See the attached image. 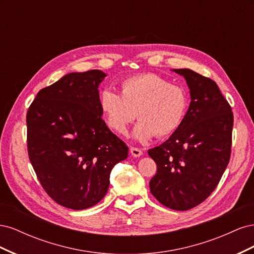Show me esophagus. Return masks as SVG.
<instances>
[{
    "mask_svg": "<svg viewBox=\"0 0 254 254\" xmlns=\"http://www.w3.org/2000/svg\"><path fill=\"white\" fill-rule=\"evenodd\" d=\"M130 152H131V156H133L134 158L141 157L143 155V151L136 147H130Z\"/></svg>",
    "mask_w": 254,
    "mask_h": 254,
    "instance_id": "esophagus-1",
    "label": "esophagus"
}]
</instances>
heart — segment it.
I'll return each instance as SVG.
<instances>
[{
	"label": "heart",
	"instance_id": "obj_1",
	"mask_svg": "<svg viewBox=\"0 0 254 254\" xmlns=\"http://www.w3.org/2000/svg\"><path fill=\"white\" fill-rule=\"evenodd\" d=\"M99 107L107 126L118 133H125L130 123L139 118L132 136L146 142L156 134L170 135L181 126L189 95L183 87L157 74L144 73L123 80L121 94L112 89L103 90Z\"/></svg>",
	"mask_w": 254,
	"mask_h": 254
}]
</instances>
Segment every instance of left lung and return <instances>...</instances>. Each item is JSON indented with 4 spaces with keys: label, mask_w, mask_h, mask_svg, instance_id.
Here are the masks:
<instances>
[{
    "label": "left lung",
    "mask_w": 254,
    "mask_h": 254,
    "mask_svg": "<svg viewBox=\"0 0 254 254\" xmlns=\"http://www.w3.org/2000/svg\"><path fill=\"white\" fill-rule=\"evenodd\" d=\"M190 89V103L181 126L148 150L157 164L151 194L176 211L191 209L211 195L225 173L232 144L233 113L212 79L190 68H176Z\"/></svg>",
    "instance_id": "left-lung-1"
}]
</instances>
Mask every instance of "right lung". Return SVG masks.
<instances>
[{"mask_svg":"<svg viewBox=\"0 0 254 254\" xmlns=\"http://www.w3.org/2000/svg\"><path fill=\"white\" fill-rule=\"evenodd\" d=\"M99 70L68 73L38 92L29 106L27 149L42 188L58 204L84 210L109 189L113 166L128 147L102 119Z\"/></svg>","mask_w":254,"mask_h":254,"instance_id":"1","label":"right lung"}]
</instances>
